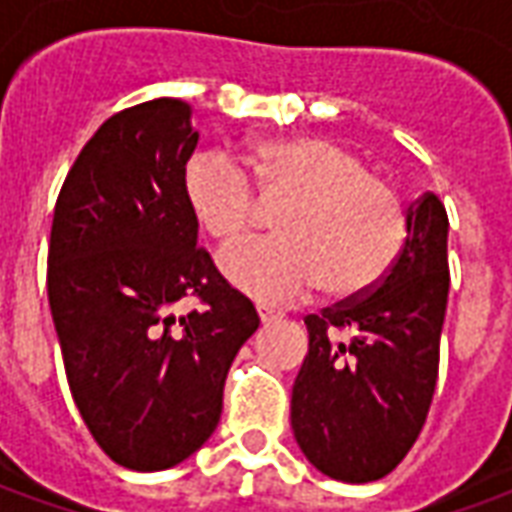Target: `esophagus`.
<instances>
[{"mask_svg":"<svg viewBox=\"0 0 512 512\" xmlns=\"http://www.w3.org/2000/svg\"><path fill=\"white\" fill-rule=\"evenodd\" d=\"M257 315H260V321L263 323H271V321H279L282 315L274 310H268V307H257Z\"/></svg>","mask_w":512,"mask_h":512,"instance_id":"34e87169","label":"esophagus"}]
</instances>
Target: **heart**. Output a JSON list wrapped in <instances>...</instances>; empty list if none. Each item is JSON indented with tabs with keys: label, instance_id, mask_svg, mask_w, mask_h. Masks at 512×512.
I'll return each mask as SVG.
<instances>
[{
	"label": "heart",
	"instance_id": "obj_1",
	"mask_svg": "<svg viewBox=\"0 0 512 512\" xmlns=\"http://www.w3.org/2000/svg\"><path fill=\"white\" fill-rule=\"evenodd\" d=\"M249 167L263 202H285L277 216L282 238L224 249L219 268L235 288L266 304H288L315 288L356 299L392 271L406 244V208L354 150L315 134L274 136L252 145ZM183 194L219 244H235L263 222L246 172L222 153L191 158Z\"/></svg>",
	"mask_w": 512,
	"mask_h": 512
}]
</instances>
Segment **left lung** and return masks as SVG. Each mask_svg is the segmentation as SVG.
<instances>
[{
	"label": "left lung",
	"instance_id": "obj_1",
	"mask_svg": "<svg viewBox=\"0 0 512 512\" xmlns=\"http://www.w3.org/2000/svg\"><path fill=\"white\" fill-rule=\"evenodd\" d=\"M447 211L422 194L406 244L376 288L307 315L290 425L307 461L332 480L373 483L406 458L428 417L447 312Z\"/></svg>",
	"mask_w": 512,
	"mask_h": 512
}]
</instances>
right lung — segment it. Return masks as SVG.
Returning <instances> with one entry per match:
<instances>
[{
  "mask_svg": "<svg viewBox=\"0 0 512 512\" xmlns=\"http://www.w3.org/2000/svg\"><path fill=\"white\" fill-rule=\"evenodd\" d=\"M191 106L123 109L82 147L49 241V307L71 395L101 450L161 472L211 439L224 378L257 332L255 304L197 246L183 172ZM183 298L202 311L174 312Z\"/></svg>",
  "mask_w": 512,
  "mask_h": 512,
  "instance_id": "obj_1",
  "label": "right lung"
}]
</instances>
